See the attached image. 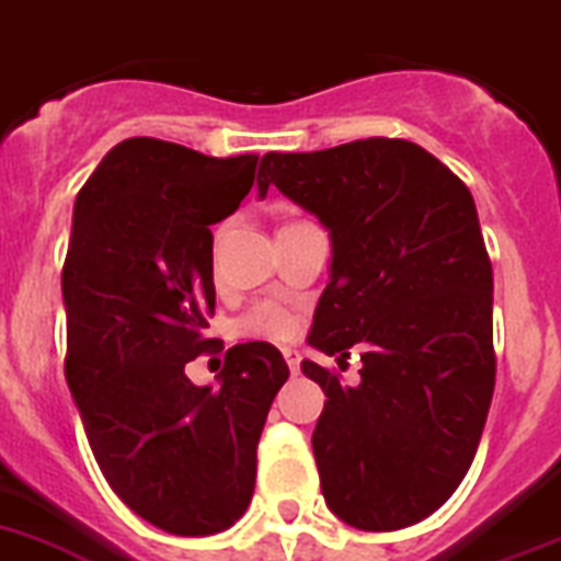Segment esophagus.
<instances>
[{"instance_id": "1", "label": "esophagus", "mask_w": 561, "mask_h": 561, "mask_svg": "<svg viewBox=\"0 0 561 561\" xmlns=\"http://www.w3.org/2000/svg\"><path fill=\"white\" fill-rule=\"evenodd\" d=\"M282 356H285V362H288V368H290V374H299V362H302V356H299V351H294V347H285V351H282Z\"/></svg>"}]
</instances>
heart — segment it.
<instances>
[{"label":"heart","mask_w":561,"mask_h":561,"mask_svg":"<svg viewBox=\"0 0 561 561\" xmlns=\"http://www.w3.org/2000/svg\"><path fill=\"white\" fill-rule=\"evenodd\" d=\"M239 331L253 339H290L296 333V319L279 305H256L248 317L239 322Z\"/></svg>","instance_id":"1"}]
</instances>
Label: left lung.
Here are the masks:
<instances>
[{"instance_id":"left-lung-1","label":"left lung","mask_w":561,"mask_h":561,"mask_svg":"<svg viewBox=\"0 0 561 561\" xmlns=\"http://www.w3.org/2000/svg\"><path fill=\"white\" fill-rule=\"evenodd\" d=\"M276 185L331 233V282L308 345L362 347L359 385L305 359L324 390L313 456L324 502L359 530L431 516L468 473L491 408L493 267L477 205L450 168L404 139L265 153Z\"/></svg>"}]
</instances>
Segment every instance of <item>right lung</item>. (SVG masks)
Wrapping results in <instances>:
<instances>
[{
    "label": "right lung",
    "mask_w": 561,
    "mask_h": 561,
    "mask_svg": "<svg viewBox=\"0 0 561 561\" xmlns=\"http://www.w3.org/2000/svg\"><path fill=\"white\" fill-rule=\"evenodd\" d=\"M256 159L134 136L73 205L65 379L107 484L173 536L219 534L251 505L259 436L288 379L267 342L230 347L216 390L185 374L222 351L202 336L216 308L210 225L248 196Z\"/></svg>",
    "instance_id": "obj_1"
}]
</instances>
